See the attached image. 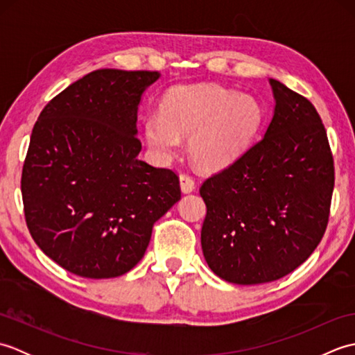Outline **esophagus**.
Segmentation results:
<instances>
[{
  "label": "esophagus",
  "instance_id": "obj_1",
  "mask_svg": "<svg viewBox=\"0 0 355 355\" xmlns=\"http://www.w3.org/2000/svg\"><path fill=\"white\" fill-rule=\"evenodd\" d=\"M180 187H182L183 193H191L195 189V180L187 173H182L180 175Z\"/></svg>",
  "mask_w": 355,
  "mask_h": 355
}]
</instances>
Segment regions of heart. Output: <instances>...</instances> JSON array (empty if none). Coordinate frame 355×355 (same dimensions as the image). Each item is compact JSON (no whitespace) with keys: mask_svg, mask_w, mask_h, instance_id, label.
I'll list each match as a JSON object with an SVG mask.
<instances>
[{"mask_svg":"<svg viewBox=\"0 0 355 355\" xmlns=\"http://www.w3.org/2000/svg\"><path fill=\"white\" fill-rule=\"evenodd\" d=\"M259 102L220 85L178 87L164 97L162 112L145 117L150 150L162 160L175 155L189 137L192 160L205 169L227 168L245 153L262 125Z\"/></svg>","mask_w":355,"mask_h":355,"instance_id":"heart-1","label":"heart"}]
</instances>
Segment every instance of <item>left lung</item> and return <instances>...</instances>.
Wrapping results in <instances>:
<instances>
[{
  "mask_svg": "<svg viewBox=\"0 0 355 355\" xmlns=\"http://www.w3.org/2000/svg\"><path fill=\"white\" fill-rule=\"evenodd\" d=\"M275 112L263 137L202 183L201 248L232 284L277 281L304 263L327 230L334 162L313 103L270 79Z\"/></svg>",
  "mask_w": 355,
  "mask_h": 355,
  "instance_id": "left-lung-1",
  "label": "left lung"
}]
</instances>
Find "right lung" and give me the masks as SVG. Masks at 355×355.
<instances>
[{"instance_id": "right-lung-1", "label": "right lung", "mask_w": 355, "mask_h": 355, "mask_svg": "<svg viewBox=\"0 0 355 355\" xmlns=\"http://www.w3.org/2000/svg\"><path fill=\"white\" fill-rule=\"evenodd\" d=\"M158 78L92 71L53 97L33 126L21 178L26 223L37 247L70 273H128L154 223L182 198L175 173L139 158V105Z\"/></svg>"}]
</instances>
